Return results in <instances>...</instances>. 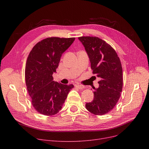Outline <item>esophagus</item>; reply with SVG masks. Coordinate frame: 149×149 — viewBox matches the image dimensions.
<instances>
[{
  "mask_svg": "<svg viewBox=\"0 0 149 149\" xmlns=\"http://www.w3.org/2000/svg\"><path fill=\"white\" fill-rule=\"evenodd\" d=\"M75 87L78 89H84V86L83 85H81V84H76L75 85Z\"/></svg>",
  "mask_w": 149,
  "mask_h": 149,
  "instance_id": "esophagus-1",
  "label": "esophagus"
}]
</instances>
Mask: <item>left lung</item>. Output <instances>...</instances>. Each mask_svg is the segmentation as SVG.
<instances>
[{"label":"left lung","instance_id":"8db88e82","mask_svg":"<svg viewBox=\"0 0 149 149\" xmlns=\"http://www.w3.org/2000/svg\"><path fill=\"white\" fill-rule=\"evenodd\" d=\"M79 40L89 57L93 74L101 80L95 88L93 100L86 104L91 113L102 115L111 111L120 97L123 89V69L112 47L97 37H80Z\"/></svg>","mask_w":149,"mask_h":149}]
</instances>
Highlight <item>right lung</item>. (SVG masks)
Instances as JSON below:
<instances>
[{
  "mask_svg": "<svg viewBox=\"0 0 149 149\" xmlns=\"http://www.w3.org/2000/svg\"><path fill=\"white\" fill-rule=\"evenodd\" d=\"M75 37H49L37 43L31 51L25 67V81L31 102L36 110L44 115L57 113L74 85L53 81L62 54Z\"/></svg>",
  "mask_w": 149,
  "mask_h": 149,
  "instance_id": "right-lung-1",
  "label": "right lung"
}]
</instances>
